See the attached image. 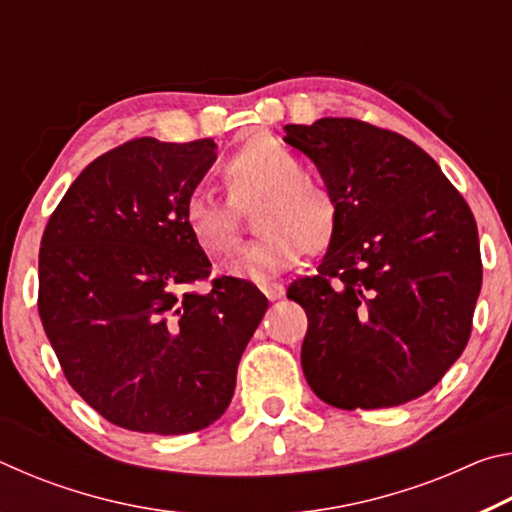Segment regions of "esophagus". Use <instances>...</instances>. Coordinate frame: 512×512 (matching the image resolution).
Listing matches in <instances>:
<instances>
[{
    "instance_id": "34e87169",
    "label": "esophagus",
    "mask_w": 512,
    "mask_h": 512,
    "mask_svg": "<svg viewBox=\"0 0 512 512\" xmlns=\"http://www.w3.org/2000/svg\"><path fill=\"white\" fill-rule=\"evenodd\" d=\"M259 289L264 291V296H266L268 300H280V298L284 296V287H282L280 282H264Z\"/></svg>"
}]
</instances>
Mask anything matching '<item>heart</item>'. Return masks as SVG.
Masks as SVG:
<instances>
[{
    "label": "heart",
    "mask_w": 512,
    "mask_h": 512,
    "mask_svg": "<svg viewBox=\"0 0 512 512\" xmlns=\"http://www.w3.org/2000/svg\"><path fill=\"white\" fill-rule=\"evenodd\" d=\"M230 201L196 189L185 201L187 228L212 257H230L239 246V212L254 203L257 239L230 268L241 280L264 282L296 266L305 250L329 246L336 230V201L325 185L273 137H253L223 162Z\"/></svg>",
    "instance_id": "obj_1"
}]
</instances>
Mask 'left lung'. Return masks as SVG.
Wrapping results in <instances>:
<instances>
[{
	"label": "left lung",
	"instance_id": "obj_1",
	"mask_svg": "<svg viewBox=\"0 0 512 512\" xmlns=\"http://www.w3.org/2000/svg\"><path fill=\"white\" fill-rule=\"evenodd\" d=\"M284 131L339 210L318 273L287 291L309 320L307 384L345 411L411 402L470 339L483 277L470 207L429 153L393 131L348 117Z\"/></svg>",
	"mask_w": 512,
	"mask_h": 512
}]
</instances>
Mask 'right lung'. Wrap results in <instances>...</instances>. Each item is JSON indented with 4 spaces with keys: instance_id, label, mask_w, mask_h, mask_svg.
Wrapping results in <instances>:
<instances>
[{
    "instance_id": "1",
    "label": "right lung",
    "mask_w": 512,
    "mask_h": 512,
    "mask_svg": "<svg viewBox=\"0 0 512 512\" xmlns=\"http://www.w3.org/2000/svg\"><path fill=\"white\" fill-rule=\"evenodd\" d=\"M214 140L140 137L81 171L42 235L38 311L69 386L117 427L178 436L228 409L268 309L253 282L207 280L185 201Z\"/></svg>"
}]
</instances>
